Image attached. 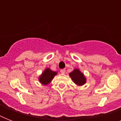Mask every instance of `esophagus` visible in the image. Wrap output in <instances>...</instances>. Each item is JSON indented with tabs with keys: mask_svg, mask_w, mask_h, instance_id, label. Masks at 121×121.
Wrapping results in <instances>:
<instances>
[{
	"mask_svg": "<svg viewBox=\"0 0 121 121\" xmlns=\"http://www.w3.org/2000/svg\"><path fill=\"white\" fill-rule=\"evenodd\" d=\"M60 72L62 74L65 73V69H61V70H60Z\"/></svg>",
	"mask_w": 121,
	"mask_h": 121,
	"instance_id": "34e87169",
	"label": "esophagus"
}]
</instances>
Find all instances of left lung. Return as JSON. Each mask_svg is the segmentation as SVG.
I'll return each instance as SVG.
<instances>
[{"instance_id":"obj_1","label":"left lung","mask_w":121,"mask_h":121,"mask_svg":"<svg viewBox=\"0 0 121 121\" xmlns=\"http://www.w3.org/2000/svg\"><path fill=\"white\" fill-rule=\"evenodd\" d=\"M69 76L75 83L78 86H82L86 83V78L84 74L78 68H75L69 73Z\"/></svg>"}]
</instances>
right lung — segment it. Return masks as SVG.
Masks as SVG:
<instances>
[{"mask_svg":"<svg viewBox=\"0 0 121 121\" xmlns=\"http://www.w3.org/2000/svg\"><path fill=\"white\" fill-rule=\"evenodd\" d=\"M56 75L57 72H54L50 68H46L38 77V80L43 85H47Z\"/></svg>","mask_w":121,"mask_h":121,"instance_id":"obj_1","label":"right lung"}]
</instances>
